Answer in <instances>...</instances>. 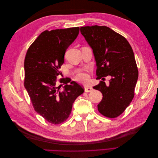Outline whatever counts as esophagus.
<instances>
[{"label": "esophagus", "mask_w": 158, "mask_h": 158, "mask_svg": "<svg viewBox=\"0 0 158 158\" xmlns=\"http://www.w3.org/2000/svg\"><path fill=\"white\" fill-rule=\"evenodd\" d=\"M84 90H85V92H90L93 90V88L90 87V86H85V88H84Z\"/></svg>", "instance_id": "1"}]
</instances>
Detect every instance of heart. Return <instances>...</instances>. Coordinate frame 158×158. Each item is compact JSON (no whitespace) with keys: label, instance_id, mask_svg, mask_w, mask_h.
I'll return each instance as SVG.
<instances>
[{"label":"heart","instance_id":"heart-1","mask_svg":"<svg viewBox=\"0 0 158 158\" xmlns=\"http://www.w3.org/2000/svg\"><path fill=\"white\" fill-rule=\"evenodd\" d=\"M89 78V74L85 72H81L76 76V78L81 82H87Z\"/></svg>","mask_w":158,"mask_h":158}]
</instances>
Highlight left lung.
Listing matches in <instances>:
<instances>
[{
	"instance_id": "1",
	"label": "left lung",
	"mask_w": 158,
	"mask_h": 158,
	"mask_svg": "<svg viewBox=\"0 0 158 158\" xmlns=\"http://www.w3.org/2000/svg\"><path fill=\"white\" fill-rule=\"evenodd\" d=\"M80 32L93 51L97 78L111 77L109 85L100 81L93 87L103 95L98 111L105 117L115 118L135 95L138 71L132 47L125 37L107 26L81 27Z\"/></svg>"
}]
</instances>
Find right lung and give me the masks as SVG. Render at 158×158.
I'll list each match as a JSON object with an SVG mask.
<instances>
[{"mask_svg":"<svg viewBox=\"0 0 158 158\" xmlns=\"http://www.w3.org/2000/svg\"><path fill=\"white\" fill-rule=\"evenodd\" d=\"M80 27L45 30L28 49L24 60V86L35 111L50 123L58 125L69 117L73 105L84 88L66 78L57 85L56 76L64 63L68 47L76 39Z\"/></svg>","mask_w":158,"mask_h":158,"instance_id":"obj_1","label":"right lung"}]
</instances>
